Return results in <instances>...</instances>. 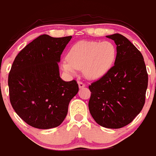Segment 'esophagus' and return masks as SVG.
<instances>
[{"mask_svg":"<svg viewBox=\"0 0 156 156\" xmlns=\"http://www.w3.org/2000/svg\"><path fill=\"white\" fill-rule=\"evenodd\" d=\"M78 86H79V88L81 89V88H83V87H85V83H83V82L82 81H78Z\"/></svg>","mask_w":156,"mask_h":156,"instance_id":"34e87169","label":"esophagus"}]
</instances>
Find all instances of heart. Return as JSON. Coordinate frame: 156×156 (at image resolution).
I'll use <instances>...</instances> for the list:
<instances>
[{
    "label": "heart",
    "instance_id": "obj_1",
    "mask_svg": "<svg viewBox=\"0 0 156 156\" xmlns=\"http://www.w3.org/2000/svg\"><path fill=\"white\" fill-rule=\"evenodd\" d=\"M115 57L116 49L112 43L82 41L70 48L67 59L61 66L69 75H75L77 69H83L86 78L95 80L110 69Z\"/></svg>",
    "mask_w": 156,
    "mask_h": 156
}]
</instances>
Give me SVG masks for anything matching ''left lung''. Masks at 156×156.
Instances as JSON below:
<instances>
[{
  "mask_svg": "<svg viewBox=\"0 0 156 156\" xmlns=\"http://www.w3.org/2000/svg\"><path fill=\"white\" fill-rule=\"evenodd\" d=\"M115 43L114 66L89 86V109L99 125L119 129L140 113L145 103L148 74L142 54L121 34L107 36Z\"/></svg>",
  "mask_w": 156,
  "mask_h": 156,
  "instance_id": "left-lung-1",
  "label": "left lung"
}]
</instances>
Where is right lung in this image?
I'll list each match as a JSON object with an SVG mask.
<instances>
[{
	"label": "right lung",
	"mask_w": 156,
	"mask_h": 156,
	"mask_svg": "<svg viewBox=\"0 0 156 156\" xmlns=\"http://www.w3.org/2000/svg\"><path fill=\"white\" fill-rule=\"evenodd\" d=\"M72 36L42 35L18 53L8 77L12 107L27 124L37 129L59 126L78 93L75 80L60 78L58 63Z\"/></svg>",
	"instance_id": "right-lung-1"
}]
</instances>
